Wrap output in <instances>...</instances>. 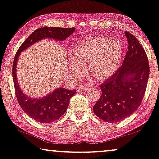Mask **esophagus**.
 <instances>
[{
	"mask_svg": "<svg viewBox=\"0 0 159 159\" xmlns=\"http://www.w3.org/2000/svg\"><path fill=\"white\" fill-rule=\"evenodd\" d=\"M88 86H78V88L77 89V90L78 91H86V90H87L88 89Z\"/></svg>",
	"mask_w": 159,
	"mask_h": 159,
	"instance_id": "34e87169",
	"label": "esophagus"
}]
</instances>
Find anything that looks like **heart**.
<instances>
[{
  "label": "heart",
  "instance_id": "obj_1",
  "mask_svg": "<svg viewBox=\"0 0 159 159\" xmlns=\"http://www.w3.org/2000/svg\"><path fill=\"white\" fill-rule=\"evenodd\" d=\"M70 69L73 75L81 76L88 66L93 78L102 81L111 77L120 67L123 46L118 40L97 37L76 44L72 53Z\"/></svg>",
  "mask_w": 159,
  "mask_h": 159
}]
</instances>
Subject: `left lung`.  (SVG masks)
I'll list each match as a JSON object with an SVG mask.
<instances>
[{
	"instance_id": "8db88e82",
	"label": "left lung",
	"mask_w": 159,
	"mask_h": 159,
	"mask_svg": "<svg viewBox=\"0 0 159 159\" xmlns=\"http://www.w3.org/2000/svg\"><path fill=\"white\" fill-rule=\"evenodd\" d=\"M128 51L115 74L100 86L102 95L93 107L104 121H121L134 113L145 95L149 77L148 59L134 35L125 32Z\"/></svg>"
}]
</instances>
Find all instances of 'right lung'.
Returning a JSON list of instances; mask_svg holds the SVG:
<instances>
[{
	"label": "right lung",
	"instance_id": "1",
	"mask_svg": "<svg viewBox=\"0 0 159 159\" xmlns=\"http://www.w3.org/2000/svg\"><path fill=\"white\" fill-rule=\"evenodd\" d=\"M75 28H62V27H44L35 30L30 36L23 42L15 54L12 67L14 89L18 102L30 117L38 122L51 123L58 119L65 113L69 105L70 99L75 94V90H67L65 88L57 89L41 98H30L26 96L21 90L16 78V67L18 57L21 52L33 45V43L49 38L57 41H64L72 33Z\"/></svg>",
	"mask_w": 159,
	"mask_h": 159
}]
</instances>
